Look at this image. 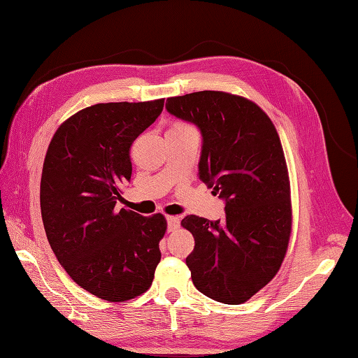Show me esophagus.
<instances>
[{
    "label": "esophagus",
    "instance_id": "esophagus-1",
    "mask_svg": "<svg viewBox=\"0 0 358 358\" xmlns=\"http://www.w3.org/2000/svg\"><path fill=\"white\" fill-rule=\"evenodd\" d=\"M166 220H168L169 231H173V230H177L180 227V218L178 217H168Z\"/></svg>",
    "mask_w": 358,
    "mask_h": 358
}]
</instances>
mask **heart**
Returning a JSON list of instances; mask_svg holds the SVG:
<instances>
[{
	"mask_svg": "<svg viewBox=\"0 0 358 358\" xmlns=\"http://www.w3.org/2000/svg\"><path fill=\"white\" fill-rule=\"evenodd\" d=\"M177 124H178V127H181V124H182V123H177Z\"/></svg>",
	"mask_w": 358,
	"mask_h": 358,
	"instance_id": "1",
	"label": "heart"
}]
</instances>
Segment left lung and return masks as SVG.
I'll list each match as a JSON object with an SVG mask.
<instances>
[{
	"mask_svg": "<svg viewBox=\"0 0 358 358\" xmlns=\"http://www.w3.org/2000/svg\"><path fill=\"white\" fill-rule=\"evenodd\" d=\"M166 110L203 134L199 178L226 199V220L189 215L195 238L186 257L198 292L217 302H247L276 276L292 235L293 210L284 149L261 106L224 91L169 97Z\"/></svg>",
	"mask_w": 358,
	"mask_h": 358,
	"instance_id": "1",
	"label": "left lung"
}]
</instances>
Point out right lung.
Wrapping results in <instances>:
<instances>
[{
  "instance_id": "obj_1",
  "label": "right lung",
  "mask_w": 358,
  "mask_h": 358,
  "mask_svg": "<svg viewBox=\"0 0 358 358\" xmlns=\"http://www.w3.org/2000/svg\"><path fill=\"white\" fill-rule=\"evenodd\" d=\"M164 99L96 103L73 114L50 141L41 215L50 247L79 287L108 302L148 292L168 222L115 209L131 180L129 148L163 111Z\"/></svg>"
}]
</instances>
